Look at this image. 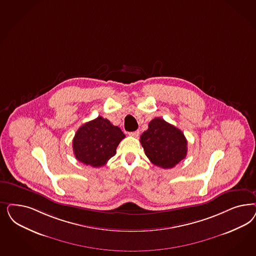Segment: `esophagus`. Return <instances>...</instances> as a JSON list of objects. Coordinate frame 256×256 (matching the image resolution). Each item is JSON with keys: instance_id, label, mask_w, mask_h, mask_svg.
<instances>
[{"instance_id": "34e87169", "label": "esophagus", "mask_w": 256, "mask_h": 256, "mask_svg": "<svg viewBox=\"0 0 256 256\" xmlns=\"http://www.w3.org/2000/svg\"><path fill=\"white\" fill-rule=\"evenodd\" d=\"M129 134H130V136H134V138H138V136H140V131H138V130H136V131L129 132Z\"/></svg>"}]
</instances>
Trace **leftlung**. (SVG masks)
<instances>
[{
	"mask_svg": "<svg viewBox=\"0 0 256 256\" xmlns=\"http://www.w3.org/2000/svg\"><path fill=\"white\" fill-rule=\"evenodd\" d=\"M146 156L154 165L172 168L188 154V141L184 132L161 118L150 122L147 131L140 136Z\"/></svg>",
	"mask_w": 256,
	"mask_h": 256,
	"instance_id": "1",
	"label": "left lung"
}]
</instances>
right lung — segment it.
Returning <instances> with one entry per match:
<instances>
[{
  "mask_svg": "<svg viewBox=\"0 0 256 256\" xmlns=\"http://www.w3.org/2000/svg\"><path fill=\"white\" fill-rule=\"evenodd\" d=\"M124 138L120 128L108 118L98 116L77 130L72 142L74 154L84 165L99 168L115 156L116 147Z\"/></svg>",
  "mask_w": 256,
  "mask_h": 256,
  "instance_id": "right-lung-1",
  "label": "right lung"
}]
</instances>
